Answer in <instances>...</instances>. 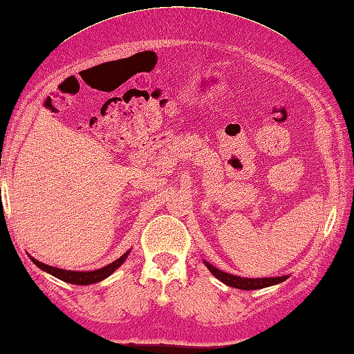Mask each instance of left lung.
<instances>
[{
  "mask_svg": "<svg viewBox=\"0 0 354 354\" xmlns=\"http://www.w3.org/2000/svg\"><path fill=\"white\" fill-rule=\"evenodd\" d=\"M207 264L208 270L212 272V274L221 280L227 286H232V288H236V289H244V290H252V289H263V288H268V286H274V284H278L284 281L288 278V275H283V277H275V278H243V277H236V275H232V274H227V272H222L219 269H216L214 266L212 264Z\"/></svg>",
  "mask_w": 354,
  "mask_h": 354,
  "instance_id": "8db88e82",
  "label": "left lung"
}]
</instances>
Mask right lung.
<instances>
[{
    "mask_svg": "<svg viewBox=\"0 0 354 354\" xmlns=\"http://www.w3.org/2000/svg\"><path fill=\"white\" fill-rule=\"evenodd\" d=\"M129 253V252H127ZM127 253H124L122 257H120L116 259V261L110 263L109 266H105L102 269H97V270H91V272H74V270H64V269H57V268H53V266H48V264H43L40 261H37L35 258H30L32 259V263L35 266H39L41 270L48 272V274H51L53 277L59 278L62 281H66V283H71V284H93V283H97L104 280V278H107L109 275L113 274V272L120 268V266L126 261L127 258Z\"/></svg>",
    "mask_w": 354,
    "mask_h": 354,
    "instance_id": "right-lung-1",
    "label": "right lung"
}]
</instances>
